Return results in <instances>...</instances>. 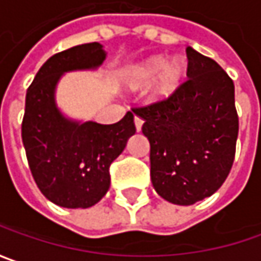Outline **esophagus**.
Instances as JSON below:
<instances>
[{"instance_id": "34e87169", "label": "esophagus", "mask_w": 261, "mask_h": 261, "mask_svg": "<svg viewBox=\"0 0 261 261\" xmlns=\"http://www.w3.org/2000/svg\"><path fill=\"white\" fill-rule=\"evenodd\" d=\"M134 124H136V130L142 131L143 127V119L140 117H134Z\"/></svg>"}]
</instances>
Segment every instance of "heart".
I'll return each mask as SVG.
<instances>
[{
	"label": "heart",
	"instance_id": "b5f03b06",
	"mask_svg": "<svg viewBox=\"0 0 261 261\" xmlns=\"http://www.w3.org/2000/svg\"><path fill=\"white\" fill-rule=\"evenodd\" d=\"M190 64L182 55L168 60L164 54L147 57L140 63L128 67L122 74L124 86L133 90H143L150 87V99L154 102H164L174 96L179 87L186 83Z\"/></svg>",
	"mask_w": 261,
	"mask_h": 261
}]
</instances>
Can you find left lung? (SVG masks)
Wrapping results in <instances>:
<instances>
[{"mask_svg": "<svg viewBox=\"0 0 261 261\" xmlns=\"http://www.w3.org/2000/svg\"><path fill=\"white\" fill-rule=\"evenodd\" d=\"M188 79L174 96L144 108L150 179L169 203L190 206L216 193L233 164L238 137L235 87L209 57L187 48Z\"/></svg>", "mask_w": 261, "mask_h": 261, "instance_id": "8db88e82", "label": "left lung"}]
</instances>
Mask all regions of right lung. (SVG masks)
I'll list each match as a JSON object with an SVG mask.
<instances>
[{
	"label": "right lung",
	"mask_w": 261,
	"mask_h": 261,
	"mask_svg": "<svg viewBox=\"0 0 261 261\" xmlns=\"http://www.w3.org/2000/svg\"><path fill=\"white\" fill-rule=\"evenodd\" d=\"M105 58L97 42L55 54L26 93L21 139L29 168L40 193L61 207L87 209L102 200L111 186L109 166L136 133L131 112L107 125L68 118L57 105L55 92L64 74L96 70Z\"/></svg>",
	"instance_id": "1"
}]
</instances>
